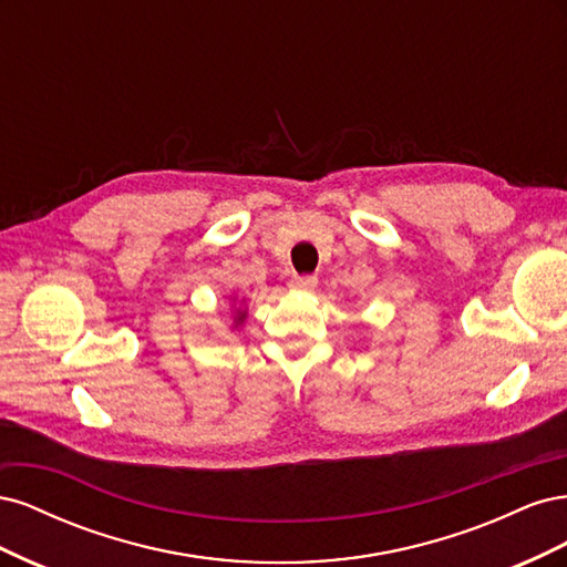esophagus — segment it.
<instances>
[{"label":"esophagus","mask_w":567,"mask_h":567,"mask_svg":"<svg viewBox=\"0 0 567 567\" xmlns=\"http://www.w3.org/2000/svg\"><path fill=\"white\" fill-rule=\"evenodd\" d=\"M288 286L298 290V293H310V290H315L317 286V277H293Z\"/></svg>","instance_id":"esophagus-1"}]
</instances>
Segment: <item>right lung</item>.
I'll return each mask as SVG.
<instances>
[{"instance_id": "add662e5", "label": "right lung", "mask_w": 567, "mask_h": 567, "mask_svg": "<svg viewBox=\"0 0 567 567\" xmlns=\"http://www.w3.org/2000/svg\"><path fill=\"white\" fill-rule=\"evenodd\" d=\"M246 319V312H241V310H238V315L234 317V326H238V323H241Z\"/></svg>"}]
</instances>
